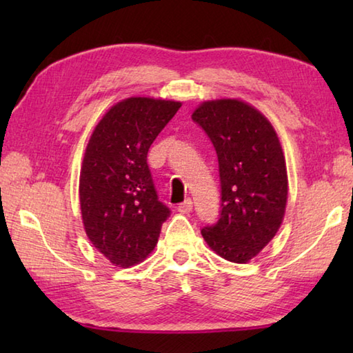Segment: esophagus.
I'll return each mask as SVG.
<instances>
[{"instance_id":"34e87169","label":"esophagus","mask_w":353,"mask_h":353,"mask_svg":"<svg viewBox=\"0 0 353 353\" xmlns=\"http://www.w3.org/2000/svg\"><path fill=\"white\" fill-rule=\"evenodd\" d=\"M177 211L181 214H188L192 211V200L191 199H186L185 201H182L181 205L177 206Z\"/></svg>"}]
</instances>
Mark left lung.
<instances>
[{
	"label": "left lung",
	"instance_id": "obj_1",
	"mask_svg": "<svg viewBox=\"0 0 353 353\" xmlns=\"http://www.w3.org/2000/svg\"><path fill=\"white\" fill-rule=\"evenodd\" d=\"M214 144L221 183L220 219L201 229L221 258L245 264L279 230L288 177L279 138L268 119L239 100L205 101L194 110Z\"/></svg>",
	"mask_w": 353,
	"mask_h": 353
}]
</instances>
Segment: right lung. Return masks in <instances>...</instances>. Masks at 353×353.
I'll return each instance as SVG.
<instances>
[{"mask_svg":"<svg viewBox=\"0 0 353 353\" xmlns=\"http://www.w3.org/2000/svg\"><path fill=\"white\" fill-rule=\"evenodd\" d=\"M181 101L130 97L94 129L80 171L81 219L89 241L117 267L144 261L170 209L157 199L147 153Z\"/></svg>","mask_w":353,"mask_h":353,"instance_id":"right-lung-1","label":"right lung"}]
</instances>
